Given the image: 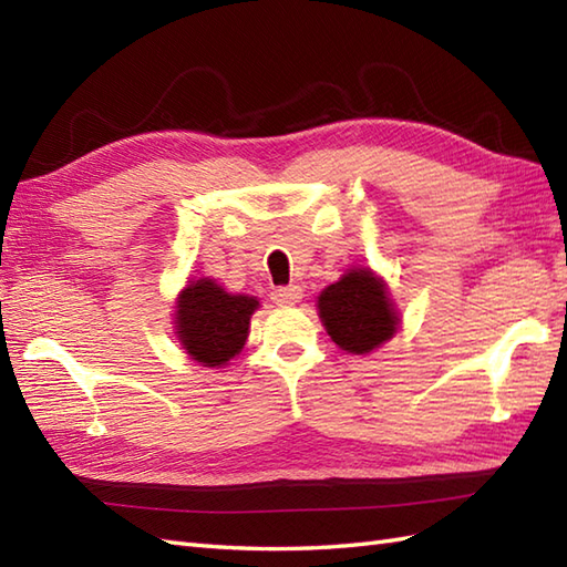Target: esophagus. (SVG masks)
Here are the masks:
<instances>
[{
	"instance_id": "1",
	"label": "esophagus",
	"mask_w": 567,
	"mask_h": 567,
	"mask_svg": "<svg viewBox=\"0 0 567 567\" xmlns=\"http://www.w3.org/2000/svg\"><path fill=\"white\" fill-rule=\"evenodd\" d=\"M272 299L277 305H295L302 299V287L299 285H287V287H277L272 290Z\"/></svg>"
}]
</instances>
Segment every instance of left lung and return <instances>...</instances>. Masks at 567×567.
<instances>
[{"label": "left lung", "mask_w": 567, "mask_h": 567, "mask_svg": "<svg viewBox=\"0 0 567 567\" xmlns=\"http://www.w3.org/2000/svg\"><path fill=\"white\" fill-rule=\"evenodd\" d=\"M319 317L333 343L358 355L392 339L400 323L388 299V287L365 268L346 272L321 292Z\"/></svg>", "instance_id": "8db88e82"}]
</instances>
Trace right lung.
<instances>
[{"instance_id": "obj_1", "label": "right lung", "mask_w": 567, "mask_h": 567, "mask_svg": "<svg viewBox=\"0 0 567 567\" xmlns=\"http://www.w3.org/2000/svg\"><path fill=\"white\" fill-rule=\"evenodd\" d=\"M256 309V297L228 295L212 280H197L177 299V336L197 363L224 365L244 348Z\"/></svg>"}]
</instances>
